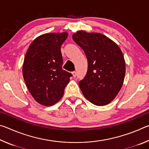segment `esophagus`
I'll use <instances>...</instances> for the list:
<instances>
[{
  "instance_id": "1",
  "label": "esophagus",
  "mask_w": 149,
  "mask_h": 149,
  "mask_svg": "<svg viewBox=\"0 0 149 149\" xmlns=\"http://www.w3.org/2000/svg\"><path fill=\"white\" fill-rule=\"evenodd\" d=\"M72 75H73V77H76V75H77V74H76V72H72Z\"/></svg>"
}]
</instances>
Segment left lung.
Masks as SVG:
<instances>
[{"label":"left lung","mask_w":149,"mask_h":149,"mask_svg":"<svg viewBox=\"0 0 149 149\" xmlns=\"http://www.w3.org/2000/svg\"><path fill=\"white\" fill-rule=\"evenodd\" d=\"M73 39L84 50L88 62L86 76L79 85L84 97L93 104L105 106L116 97L125 74V61L118 45L104 35L83 30Z\"/></svg>","instance_id":"left-lung-1"}]
</instances>
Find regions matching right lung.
I'll list each match as a JSON object with an SVG mask.
<instances>
[{"label": "right lung", "instance_id": "1", "mask_svg": "<svg viewBox=\"0 0 149 149\" xmlns=\"http://www.w3.org/2000/svg\"><path fill=\"white\" fill-rule=\"evenodd\" d=\"M68 33L39 35L29 45L22 74L29 93L39 104L50 107L61 99L72 74L62 69L61 45Z\"/></svg>", "mask_w": 149, "mask_h": 149}]
</instances>
